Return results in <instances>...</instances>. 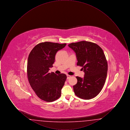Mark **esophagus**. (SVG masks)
Segmentation results:
<instances>
[{
  "instance_id": "34e87169",
  "label": "esophagus",
  "mask_w": 130,
  "mask_h": 130,
  "mask_svg": "<svg viewBox=\"0 0 130 130\" xmlns=\"http://www.w3.org/2000/svg\"><path fill=\"white\" fill-rule=\"evenodd\" d=\"M71 75H68V74H67V79H69V78L71 77Z\"/></svg>"
}]
</instances>
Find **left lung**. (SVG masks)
<instances>
[{"label": "left lung", "mask_w": 130, "mask_h": 130, "mask_svg": "<svg viewBox=\"0 0 130 130\" xmlns=\"http://www.w3.org/2000/svg\"><path fill=\"white\" fill-rule=\"evenodd\" d=\"M68 46L76 54L77 65L81 66L85 73L83 78L76 77L74 93L82 99H92L100 92L106 79L108 64L104 52L96 44L86 41L72 43Z\"/></svg>", "instance_id": "1"}]
</instances>
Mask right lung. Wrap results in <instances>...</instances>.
Instances as JSON below:
<instances>
[{
	"instance_id": "1",
	"label": "right lung",
	"mask_w": 130,
	"mask_h": 130,
	"mask_svg": "<svg viewBox=\"0 0 130 130\" xmlns=\"http://www.w3.org/2000/svg\"><path fill=\"white\" fill-rule=\"evenodd\" d=\"M66 44L45 42L37 45L31 51L28 58L27 76L31 88L37 96L47 102L60 98L61 89L66 80L64 74L49 73L53 67L57 52Z\"/></svg>"
}]
</instances>
